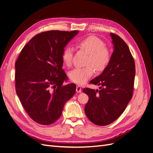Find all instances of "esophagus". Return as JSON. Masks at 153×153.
I'll use <instances>...</instances> for the list:
<instances>
[{"instance_id": "1", "label": "esophagus", "mask_w": 153, "mask_h": 153, "mask_svg": "<svg viewBox=\"0 0 153 153\" xmlns=\"http://www.w3.org/2000/svg\"><path fill=\"white\" fill-rule=\"evenodd\" d=\"M76 91L77 92H78V93H80V92H82V87H81V86L77 85V86H76Z\"/></svg>"}]
</instances>
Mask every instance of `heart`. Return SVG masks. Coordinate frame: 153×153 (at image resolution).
Listing matches in <instances>:
<instances>
[{
	"label": "heart",
	"mask_w": 153,
	"mask_h": 153,
	"mask_svg": "<svg viewBox=\"0 0 153 153\" xmlns=\"http://www.w3.org/2000/svg\"><path fill=\"white\" fill-rule=\"evenodd\" d=\"M77 47L88 54L87 64L91 65L98 72L104 71L110 61V53L105 47L103 41L94 36H90L80 40ZM73 59V48L67 47L63 50L62 60L67 66H70ZM91 66L74 69L70 73V79L78 84H84L94 75V69Z\"/></svg>",
	"instance_id": "heart-1"
}]
</instances>
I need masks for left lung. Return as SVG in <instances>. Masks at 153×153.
<instances>
[{"mask_svg": "<svg viewBox=\"0 0 153 153\" xmlns=\"http://www.w3.org/2000/svg\"><path fill=\"white\" fill-rule=\"evenodd\" d=\"M114 52L108 65L101 75L90 81L100 90L85 88L89 96L85 112L90 121L106 126L121 115L133 96L135 65L128 46L117 35L110 33Z\"/></svg>", "mask_w": 153, "mask_h": 153, "instance_id": "obj_1", "label": "left lung"}]
</instances>
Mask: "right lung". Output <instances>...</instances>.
Masks as SVG:
<instances>
[{
  "label": "right lung",
  "mask_w": 153,
  "mask_h": 153,
  "mask_svg": "<svg viewBox=\"0 0 153 153\" xmlns=\"http://www.w3.org/2000/svg\"><path fill=\"white\" fill-rule=\"evenodd\" d=\"M79 31L50 30L34 36L21 51L15 63L16 92L31 119L43 125L55 123L76 85H63L68 76L62 54Z\"/></svg>",
  "instance_id": "right-lung-1"
}]
</instances>
